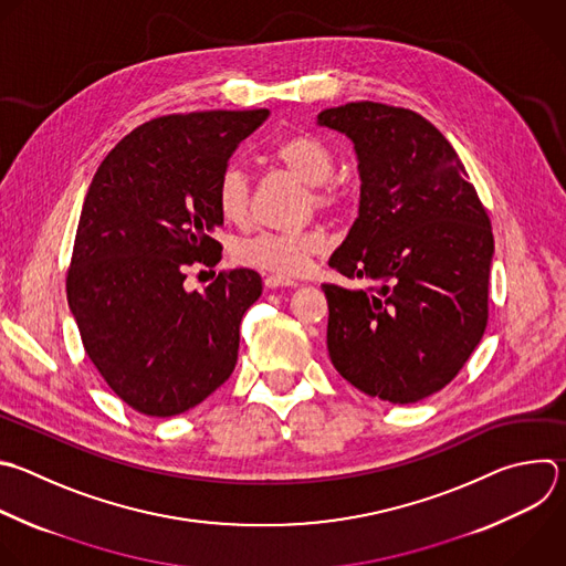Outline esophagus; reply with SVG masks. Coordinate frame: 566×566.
<instances>
[{
	"mask_svg": "<svg viewBox=\"0 0 566 566\" xmlns=\"http://www.w3.org/2000/svg\"><path fill=\"white\" fill-rule=\"evenodd\" d=\"M264 284H266L269 289H277V286H297V282H295V280H291V277H282V275H266Z\"/></svg>",
	"mask_w": 566,
	"mask_h": 566,
	"instance_id": "34e87169",
	"label": "esophagus"
}]
</instances>
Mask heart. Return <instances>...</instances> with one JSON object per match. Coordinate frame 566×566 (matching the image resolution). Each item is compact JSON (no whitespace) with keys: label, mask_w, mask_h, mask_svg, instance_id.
Masks as SVG:
<instances>
[{"label":"heart","mask_w":566,"mask_h":566,"mask_svg":"<svg viewBox=\"0 0 566 566\" xmlns=\"http://www.w3.org/2000/svg\"><path fill=\"white\" fill-rule=\"evenodd\" d=\"M271 157L289 175L306 184L304 207L324 213H342L350 202V188L333 175L335 155L326 142L311 133H293L280 139ZM218 209L224 220L242 222L251 209V177L242 166H227L218 181ZM328 247L326 233L319 227L295 231H260L242 238L233 247V258L253 269L277 275H297L311 258Z\"/></svg>","instance_id":"b5f03b06"}]
</instances>
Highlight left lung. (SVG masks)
<instances>
[{
  "instance_id": "left-lung-1",
  "label": "left lung",
  "mask_w": 566,
  "mask_h": 566,
  "mask_svg": "<svg viewBox=\"0 0 566 566\" xmlns=\"http://www.w3.org/2000/svg\"><path fill=\"white\" fill-rule=\"evenodd\" d=\"M317 122L350 137L361 179L359 216L328 264L370 282L322 284L331 361L370 398L420 402L484 335L491 220L449 139L416 111L350 102Z\"/></svg>"
}]
</instances>
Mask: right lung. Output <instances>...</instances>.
Here are the masks:
<instances>
[{"mask_svg": "<svg viewBox=\"0 0 566 566\" xmlns=\"http://www.w3.org/2000/svg\"><path fill=\"white\" fill-rule=\"evenodd\" d=\"M266 117L255 108L150 119L104 157L88 186L69 304L104 382L144 416L193 409L235 368L240 322L262 293L260 273L220 271L202 293H188L184 280L196 262H220L218 181Z\"/></svg>", "mask_w": 566, "mask_h": 566, "instance_id": "add662e5", "label": "right lung"}]
</instances>
